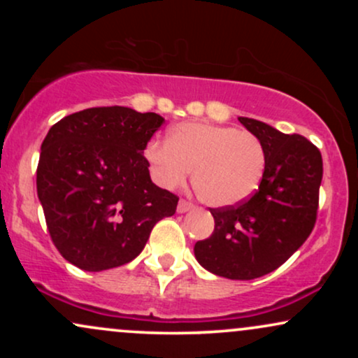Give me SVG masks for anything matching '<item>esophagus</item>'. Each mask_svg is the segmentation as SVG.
Wrapping results in <instances>:
<instances>
[{
  "label": "esophagus",
  "mask_w": 358,
  "mask_h": 358,
  "mask_svg": "<svg viewBox=\"0 0 358 358\" xmlns=\"http://www.w3.org/2000/svg\"><path fill=\"white\" fill-rule=\"evenodd\" d=\"M192 208H193V203L187 202V200H180L178 205H176V212L178 213H185V212L192 210Z\"/></svg>",
  "instance_id": "esophagus-1"
}]
</instances>
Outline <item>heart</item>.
I'll use <instances>...</instances> for the list:
<instances>
[{
    "mask_svg": "<svg viewBox=\"0 0 358 358\" xmlns=\"http://www.w3.org/2000/svg\"><path fill=\"white\" fill-rule=\"evenodd\" d=\"M145 158L155 182L166 190L182 187L193 170V187L212 207L245 202L266 171V151L257 136L207 122L175 126L166 143H148Z\"/></svg>",
    "mask_w": 358,
    "mask_h": 358,
    "instance_id": "heart-1",
    "label": "heart"
}]
</instances>
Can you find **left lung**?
Returning a JSON list of instances; mask_svg holds the SVG:
<instances>
[{
    "mask_svg": "<svg viewBox=\"0 0 358 358\" xmlns=\"http://www.w3.org/2000/svg\"><path fill=\"white\" fill-rule=\"evenodd\" d=\"M239 121L264 146V178L248 202L212 208L215 229L193 252L212 274L249 281L278 269L313 231L323 162L318 148L299 134L257 119Z\"/></svg>",
    "mask_w": 358,
    "mask_h": 358,
    "instance_id": "left-lung-1",
    "label": "left lung"
}]
</instances>
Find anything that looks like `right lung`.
Returning a JSON list of instances; mask_svg holds the SVG:
<instances>
[{"instance_id":"1","label":"right lung","mask_w":358,"mask_h":358,"mask_svg":"<svg viewBox=\"0 0 358 358\" xmlns=\"http://www.w3.org/2000/svg\"><path fill=\"white\" fill-rule=\"evenodd\" d=\"M165 122L156 113L113 106L73 113L45 136L36 192L59 252L84 271L126 264L178 196L151 182L145 148Z\"/></svg>"}]
</instances>
